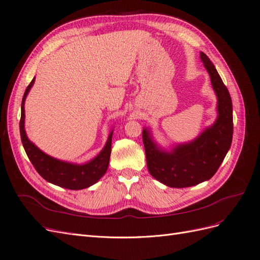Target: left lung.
<instances>
[{
  "instance_id": "obj_1",
  "label": "left lung",
  "mask_w": 260,
  "mask_h": 260,
  "mask_svg": "<svg viewBox=\"0 0 260 260\" xmlns=\"http://www.w3.org/2000/svg\"><path fill=\"white\" fill-rule=\"evenodd\" d=\"M218 98V118L193 142L178 145L170 153L157 146L143 130L146 164L149 174L171 187L196 185L214 176L229 151L233 136L232 101L217 69L206 54L201 53Z\"/></svg>"
}]
</instances>
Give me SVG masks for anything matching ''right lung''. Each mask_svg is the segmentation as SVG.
Masks as SVG:
<instances>
[{"label": "right lung", "mask_w": 260, "mask_h": 260, "mask_svg": "<svg viewBox=\"0 0 260 260\" xmlns=\"http://www.w3.org/2000/svg\"><path fill=\"white\" fill-rule=\"evenodd\" d=\"M35 82V78L29 83L23 93L21 101V116L19 121V130L21 142L25 148L29 160L43 179L60 187L68 190H81L89 187L105 175L109 164V157L112 152L113 131L108 137L105 147L93 160L84 165H74L66 161L55 159L40 151L34 143H31L25 131V100L31 86Z\"/></svg>", "instance_id": "add662e5"}]
</instances>
